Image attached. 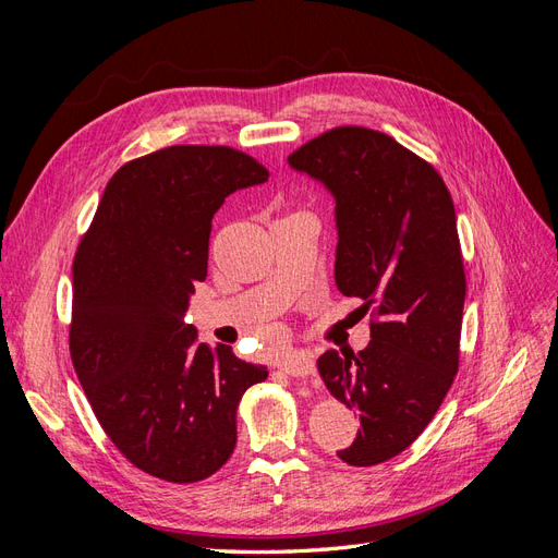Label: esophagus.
Listing matches in <instances>:
<instances>
[{"label":"esophagus","mask_w":558,"mask_h":558,"mask_svg":"<svg viewBox=\"0 0 558 558\" xmlns=\"http://www.w3.org/2000/svg\"><path fill=\"white\" fill-rule=\"evenodd\" d=\"M281 369L291 377H310V375H314L316 367H314V359L310 356V353L295 351V353H291V356H286L281 361Z\"/></svg>","instance_id":"34e87169"}]
</instances>
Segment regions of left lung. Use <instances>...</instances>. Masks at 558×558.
<instances>
[{"label": "left lung", "mask_w": 558, "mask_h": 558, "mask_svg": "<svg viewBox=\"0 0 558 558\" xmlns=\"http://www.w3.org/2000/svg\"><path fill=\"white\" fill-rule=\"evenodd\" d=\"M289 165L335 197V283L373 310L369 344L316 361L328 391L361 418L349 465H377L430 424L459 373L465 272L453 202L435 167L384 132L335 128Z\"/></svg>", "instance_id": "left-lung-1"}]
</instances>
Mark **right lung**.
I'll use <instances>...</instances> for the list:
<instances>
[{
	"instance_id": "1",
	"label": "right lung",
	"mask_w": 558,
	"mask_h": 558,
	"mask_svg": "<svg viewBox=\"0 0 558 558\" xmlns=\"http://www.w3.org/2000/svg\"><path fill=\"white\" fill-rule=\"evenodd\" d=\"M269 172L230 146H167L125 162L76 248L70 351L109 440L148 475L207 480L238 445V408L265 365L197 342L183 320L205 281L211 218Z\"/></svg>"
}]
</instances>
